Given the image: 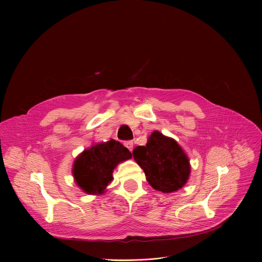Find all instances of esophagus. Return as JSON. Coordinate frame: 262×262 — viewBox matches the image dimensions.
I'll list each match as a JSON object with an SVG mask.
<instances>
[{
    "instance_id": "1",
    "label": "esophagus",
    "mask_w": 262,
    "mask_h": 262,
    "mask_svg": "<svg viewBox=\"0 0 262 262\" xmlns=\"http://www.w3.org/2000/svg\"><path fill=\"white\" fill-rule=\"evenodd\" d=\"M124 146L128 149L129 151H133V147H134L133 141H126V142H124Z\"/></svg>"
}]
</instances>
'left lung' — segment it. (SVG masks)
<instances>
[{"mask_svg":"<svg viewBox=\"0 0 262 262\" xmlns=\"http://www.w3.org/2000/svg\"><path fill=\"white\" fill-rule=\"evenodd\" d=\"M133 157L143 169L148 183L165 194L181 189L191 174L190 160L172 138L155 130L146 146L134 149Z\"/></svg>","mask_w":262,"mask_h":262,"instance_id":"1","label":"left lung"}]
</instances>
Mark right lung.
Listing matches in <instances>:
<instances>
[{
    "instance_id": "add662e5",
    "label": "right lung",
    "mask_w": 262,
    "mask_h": 262,
    "mask_svg": "<svg viewBox=\"0 0 262 262\" xmlns=\"http://www.w3.org/2000/svg\"><path fill=\"white\" fill-rule=\"evenodd\" d=\"M129 159L130 151L114 139L93 144L74 160L72 176L84 193L101 195L113 180V171L117 165Z\"/></svg>"
}]
</instances>
